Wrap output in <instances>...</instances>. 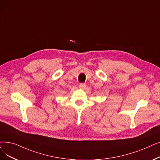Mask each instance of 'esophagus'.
I'll return each instance as SVG.
<instances>
[{
    "instance_id": "1",
    "label": "esophagus",
    "mask_w": 160,
    "mask_h": 160,
    "mask_svg": "<svg viewBox=\"0 0 160 160\" xmlns=\"http://www.w3.org/2000/svg\"><path fill=\"white\" fill-rule=\"evenodd\" d=\"M86 87V84L85 83H81V84H79V88L80 89H84Z\"/></svg>"
}]
</instances>
